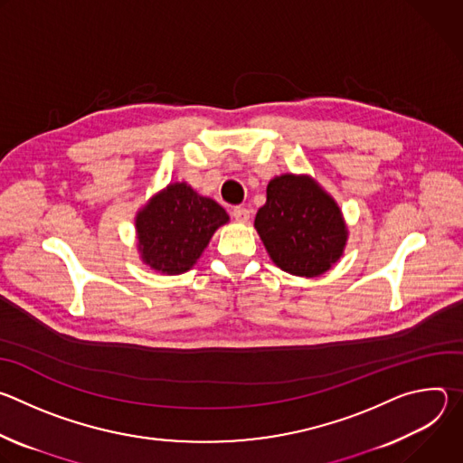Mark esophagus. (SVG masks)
Returning a JSON list of instances; mask_svg holds the SVG:
<instances>
[{
  "label": "esophagus",
  "mask_w": 463,
  "mask_h": 463,
  "mask_svg": "<svg viewBox=\"0 0 463 463\" xmlns=\"http://www.w3.org/2000/svg\"><path fill=\"white\" fill-rule=\"evenodd\" d=\"M232 216H234L236 222L245 223V222H249V218H250V211L245 209V207H234V209H232Z\"/></svg>",
  "instance_id": "1"
}]
</instances>
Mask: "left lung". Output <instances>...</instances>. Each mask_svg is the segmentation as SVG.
<instances>
[{
  "mask_svg": "<svg viewBox=\"0 0 463 463\" xmlns=\"http://www.w3.org/2000/svg\"><path fill=\"white\" fill-rule=\"evenodd\" d=\"M254 227L277 266L297 277H318L341 258L346 225L337 203L307 175H279Z\"/></svg>",
  "mask_w": 463,
  "mask_h": 463,
  "instance_id": "left-lung-1",
  "label": "left lung"
}]
</instances>
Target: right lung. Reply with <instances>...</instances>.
Segmentation results:
<instances>
[{"instance_id": "add662e5", "label": "right lung", "mask_w": 463, "mask_h": 463, "mask_svg": "<svg viewBox=\"0 0 463 463\" xmlns=\"http://www.w3.org/2000/svg\"><path fill=\"white\" fill-rule=\"evenodd\" d=\"M227 222L225 209L214 200L195 194L186 183H174L137 214L139 250L152 269L179 275L194 266Z\"/></svg>"}]
</instances>
